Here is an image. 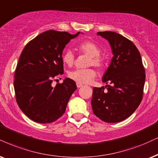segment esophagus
I'll return each instance as SVG.
<instances>
[{"instance_id":"esophagus-1","label":"esophagus","mask_w":158,"mask_h":158,"mask_svg":"<svg viewBox=\"0 0 158 158\" xmlns=\"http://www.w3.org/2000/svg\"><path fill=\"white\" fill-rule=\"evenodd\" d=\"M77 86L78 88H80L81 87H82V85L81 84H79V83H77Z\"/></svg>"}]
</instances>
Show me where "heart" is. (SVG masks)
I'll return each instance as SVG.
<instances>
[{
    "instance_id": "obj_1",
    "label": "heart",
    "mask_w": 158,
    "mask_h": 158,
    "mask_svg": "<svg viewBox=\"0 0 158 158\" xmlns=\"http://www.w3.org/2000/svg\"><path fill=\"white\" fill-rule=\"evenodd\" d=\"M78 49L80 52L88 55L89 58L87 61V66H93L101 69L103 65L102 57L100 56L101 49L98 45L91 41H86L79 45ZM75 56L73 52L67 50L63 55V61L69 66H72L74 63ZM69 77L71 79L79 84H89L96 77V71L93 69L88 68L84 69H76L70 71Z\"/></svg>"
}]
</instances>
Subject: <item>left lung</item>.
I'll list each match as a JSON object with an SVG mask.
<instances>
[{
  "label": "left lung",
  "mask_w": 158,
  "mask_h": 158,
  "mask_svg": "<svg viewBox=\"0 0 158 158\" xmlns=\"http://www.w3.org/2000/svg\"><path fill=\"white\" fill-rule=\"evenodd\" d=\"M97 35L109 41L114 56L102 78L103 82L109 84L94 87L92 109L102 121L118 123L129 117L141 103L145 70L132 41L111 31L98 32Z\"/></svg>",
  "instance_id": "left-lung-1"
}]
</instances>
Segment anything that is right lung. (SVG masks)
<instances>
[{
  "label": "right lung",
  "instance_id": "1",
  "mask_svg": "<svg viewBox=\"0 0 158 158\" xmlns=\"http://www.w3.org/2000/svg\"><path fill=\"white\" fill-rule=\"evenodd\" d=\"M79 33L45 31L29 41L22 52L14 81L16 101L33 121L50 123L65 113L77 88L75 81L66 78L55 87L52 83L64 72L62 54L65 45Z\"/></svg>",
  "mask_w": 158,
  "mask_h": 158
}]
</instances>
